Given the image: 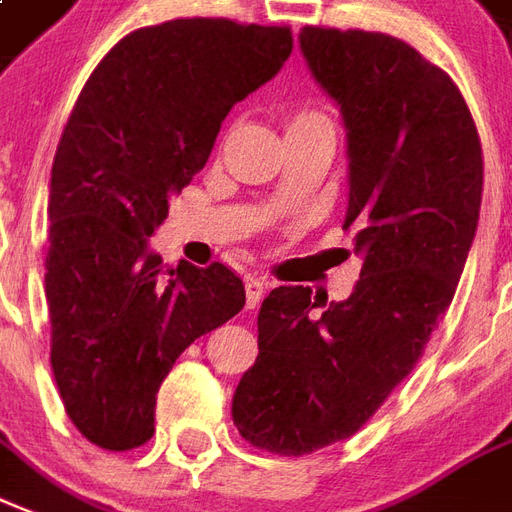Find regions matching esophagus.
I'll list each match as a JSON object with an SVG mask.
<instances>
[{"instance_id":"1","label":"esophagus","mask_w":512,"mask_h":512,"mask_svg":"<svg viewBox=\"0 0 512 512\" xmlns=\"http://www.w3.org/2000/svg\"><path fill=\"white\" fill-rule=\"evenodd\" d=\"M264 291H267V280L264 278H245V305L259 307V302L264 299Z\"/></svg>"}]
</instances>
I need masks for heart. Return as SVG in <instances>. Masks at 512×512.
I'll return each mask as SVG.
<instances>
[{
  "mask_svg": "<svg viewBox=\"0 0 512 512\" xmlns=\"http://www.w3.org/2000/svg\"><path fill=\"white\" fill-rule=\"evenodd\" d=\"M315 121H326L324 115L313 113V110H302V113H297L294 118H291V124H288V129H294V126H307V124H315Z\"/></svg>",
  "mask_w": 512,
  "mask_h": 512,
  "instance_id": "obj_1",
  "label": "heart"
}]
</instances>
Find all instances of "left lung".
<instances>
[{"instance_id": "1", "label": "left lung", "mask_w": 512, "mask_h": 512, "mask_svg": "<svg viewBox=\"0 0 512 512\" xmlns=\"http://www.w3.org/2000/svg\"><path fill=\"white\" fill-rule=\"evenodd\" d=\"M302 56L340 105L361 275L345 302L278 286L261 302L259 356L234 391L240 434L305 456L340 443L421 359L451 305L483 197L478 126L448 72L391 34L305 26Z\"/></svg>"}]
</instances>
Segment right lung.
Instances as JSON below:
<instances>
[{"mask_svg":"<svg viewBox=\"0 0 512 512\" xmlns=\"http://www.w3.org/2000/svg\"><path fill=\"white\" fill-rule=\"evenodd\" d=\"M291 48L288 26H142L99 61L69 113L48 199L51 367L69 421L105 451L151 440L175 359L245 305L229 267L167 270L148 237L205 167L229 110Z\"/></svg>","mask_w":512,"mask_h":512,"instance_id":"add662e5","label":"right lung"}]
</instances>
